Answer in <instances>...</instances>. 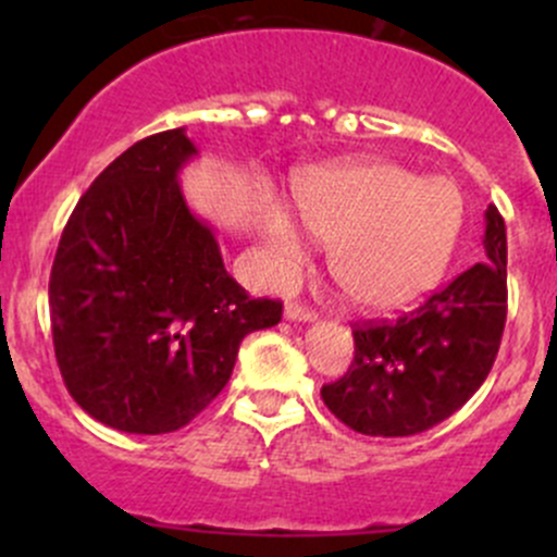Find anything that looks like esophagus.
I'll return each instance as SVG.
<instances>
[{
    "instance_id": "1",
    "label": "esophagus",
    "mask_w": 557,
    "mask_h": 557,
    "mask_svg": "<svg viewBox=\"0 0 557 557\" xmlns=\"http://www.w3.org/2000/svg\"><path fill=\"white\" fill-rule=\"evenodd\" d=\"M285 318L299 320V323H312V320H318V312H314L312 307L301 305V301H288V305H285Z\"/></svg>"
}]
</instances>
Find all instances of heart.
Wrapping results in <instances>:
<instances>
[{
  "instance_id": "1",
  "label": "heart",
  "mask_w": 557,
  "mask_h": 557,
  "mask_svg": "<svg viewBox=\"0 0 557 557\" xmlns=\"http://www.w3.org/2000/svg\"><path fill=\"white\" fill-rule=\"evenodd\" d=\"M296 215L331 245V274L363 310L387 312L429 294L450 263L463 201L445 177H418L396 164L314 172L296 185ZM261 237L272 272L301 261V239L280 207L267 205Z\"/></svg>"
}]
</instances>
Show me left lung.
I'll return each mask as SVG.
<instances>
[{
  "label": "left lung",
  "mask_w": 557,
  "mask_h": 557,
  "mask_svg": "<svg viewBox=\"0 0 557 557\" xmlns=\"http://www.w3.org/2000/svg\"><path fill=\"white\" fill-rule=\"evenodd\" d=\"M487 261L398 320L356 323V356L323 404L367 436H412L458 412L491 374L507 323V228L485 212Z\"/></svg>",
  "instance_id": "1"
}]
</instances>
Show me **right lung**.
<instances>
[{
    "mask_svg": "<svg viewBox=\"0 0 557 557\" xmlns=\"http://www.w3.org/2000/svg\"><path fill=\"white\" fill-rule=\"evenodd\" d=\"M194 156L183 128L123 150L72 210L50 269L66 391L126 434L188 425L226 387L245 336L283 318L280 299L245 294L185 205L177 172Z\"/></svg>",
    "mask_w": 557,
    "mask_h": 557,
    "instance_id": "add662e5",
    "label": "right lung"
}]
</instances>
